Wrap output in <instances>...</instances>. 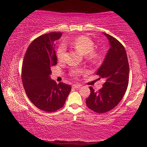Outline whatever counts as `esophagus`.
<instances>
[{
    "mask_svg": "<svg viewBox=\"0 0 147 147\" xmlns=\"http://www.w3.org/2000/svg\"><path fill=\"white\" fill-rule=\"evenodd\" d=\"M81 85H80V84H74L73 86H72V88H80L81 87Z\"/></svg>",
    "mask_w": 147,
    "mask_h": 147,
    "instance_id": "esophagus-1",
    "label": "esophagus"
}]
</instances>
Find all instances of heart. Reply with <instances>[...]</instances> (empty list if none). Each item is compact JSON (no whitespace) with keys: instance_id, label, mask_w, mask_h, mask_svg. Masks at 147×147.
Masks as SVG:
<instances>
[{"instance_id":"b5f03b06","label":"heart","mask_w":147,"mask_h":147,"mask_svg":"<svg viewBox=\"0 0 147 147\" xmlns=\"http://www.w3.org/2000/svg\"><path fill=\"white\" fill-rule=\"evenodd\" d=\"M70 44L77 49L82 53L87 54L86 57L88 59L94 61L98 57V53L93 51L94 49V43L90 38L86 36H80L76 37L75 39L70 42ZM66 57V47L64 44H61L58 47L57 51V57L59 61H63L65 60ZM83 70L81 69H73L71 72V74L74 76H78L81 74Z\"/></svg>"}]
</instances>
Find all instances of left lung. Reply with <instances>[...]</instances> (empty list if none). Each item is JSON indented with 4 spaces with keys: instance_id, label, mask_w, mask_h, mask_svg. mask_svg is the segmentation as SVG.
Returning <instances> with one entry per match:
<instances>
[{
    "instance_id": "1",
    "label": "left lung",
    "mask_w": 147,
    "mask_h": 147,
    "mask_svg": "<svg viewBox=\"0 0 147 147\" xmlns=\"http://www.w3.org/2000/svg\"><path fill=\"white\" fill-rule=\"evenodd\" d=\"M108 38L110 48L96 75L105 80L103 87L91 93L86 105L97 113L108 112L118 105L125 94L129 80V65L124 46L116 38L103 33Z\"/></svg>"
}]
</instances>
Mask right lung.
Segmentation results:
<instances>
[{
    "label": "right lung",
    "mask_w": 147,
    "mask_h": 147,
    "mask_svg": "<svg viewBox=\"0 0 147 147\" xmlns=\"http://www.w3.org/2000/svg\"><path fill=\"white\" fill-rule=\"evenodd\" d=\"M61 33L52 32L35 39L28 47L22 66V81L27 97L47 112L62 108L71 91L70 85L51 80V68L57 64L55 42Z\"/></svg>",
    "instance_id": "obj_1"
}]
</instances>
